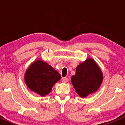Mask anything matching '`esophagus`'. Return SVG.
I'll use <instances>...</instances> for the list:
<instances>
[{"label": "esophagus", "mask_w": 125, "mask_h": 125, "mask_svg": "<svg viewBox=\"0 0 125 125\" xmlns=\"http://www.w3.org/2000/svg\"><path fill=\"white\" fill-rule=\"evenodd\" d=\"M62 82L63 83H66L68 82V79L66 77H63L62 79Z\"/></svg>", "instance_id": "34e87169"}]
</instances>
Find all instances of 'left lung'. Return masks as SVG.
<instances>
[{"instance_id": "obj_1", "label": "left lung", "mask_w": 125, "mask_h": 125, "mask_svg": "<svg viewBox=\"0 0 125 125\" xmlns=\"http://www.w3.org/2000/svg\"><path fill=\"white\" fill-rule=\"evenodd\" d=\"M101 69L92 58H88L77 66L76 73L71 77L72 85L82 98L95 93L103 82Z\"/></svg>"}]
</instances>
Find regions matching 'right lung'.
Returning <instances> with one entry per match:
<instances>
[{"instance_id":"add662e5","label":"right lung","mask_w":125,"mask_h":125,"mask_svg":"<svg viewBox=\"0 0 125 125\" xmlns=\"http://www.w3.org/2000/svg\"><path fill=\"white\" fill-rule=\"evenodd\" d=\"M25 83L32 91L44 97L51 92L60 75L51 65L42 60H37L30 65L24 75Z\"/></svg>"}]
</instances>
